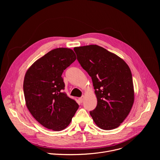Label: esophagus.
<instances>
[{
	"label": "esophagus",
	"instance_id": "34e87169",
	"mask_svg": "<svg viewBox=\"0 0 160 160\" xmlns=\"http://www.w3.org/2000/svg\"><path fill=\"white\" fill-rule=\"evenodd\" d=\"M83 96H82V97H80V98L78 99V101H80V102H83Z\"/></svg>",
	"mask_w": 160,
	"mask_h": 160
}]
</instances>
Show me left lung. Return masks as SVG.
Wrapping results in <instances>:
<instances>
[{"instance_id":"1","label":"left lung","mask_w":160,"mask_h":160,"mask_svg":"<svg viewBox=\"0 0 160 160\" xmlns=\"http://www.w3.org/2000/svg\"><path fill=\"white\" fill-rule=\"evenodd\" d=\"M77 60L91 77L98 104L90 115L98 127L109 130L120 125L134 101L132 75L127 64L97 45L75 48Z\"/></svg>"}]
</instances>
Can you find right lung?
<instances>
[{"instance_id": "right-lung-1", "label": "right lung", "mask_w": 160, "mask_h": 160, "mask_svg": "<svg viewBox=\"0 0 160 160\" xmlns=\"http://www.w3.org/2000/svg\"><path fill=\"white\" fill-rule=\"evenodd\" d=\"M76 59L73 51L57 48L37 60L27 70L23 82L27 106L44 127L60 131L70 123L79 106L65 92L61 75Z\"/></svg>"}]
</instances>
